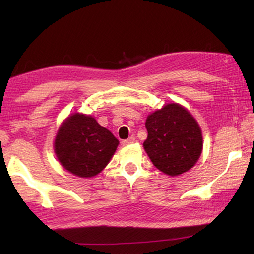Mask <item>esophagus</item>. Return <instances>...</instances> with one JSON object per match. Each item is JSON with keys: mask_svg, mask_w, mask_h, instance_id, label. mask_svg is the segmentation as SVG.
I'll list each match as a JSON object with an SVG mask.
<instances>
[{"mask_svg": "<svg viewBox=\"0 0 254 254\" xmlns=\"http://www.w3.org/2000/svg\"><path fill=\"white\" fill-rule=\"evenodd\" d=\"M135 142V138H134V137H129V138H128V139H125V140H123V145H124V146H126V145H129V144H132V143H134Z\"/></svg>", "mask_w": 254, "mask_h": 254, "instance_id": "obj_1", "label": "esophagus"}]
</instances>
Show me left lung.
<instances>
[{
	"label": "left lung",
	"mask_w": 254,
	"mask_h": 254,
	"mask_svg": "<svg viewBox=\"0 0 254 254\" xmlns=\"http://www.w3.org/2000/svg\"><path fill=\"white\" fill-rule=\"evenodd\" d=\"M144 149L157 168L168 176H180L196 164L202 151V135L190 112L169 103L147 117Z\"/></svg>",
	"instance_id": "left-lung-1"
}]
</instances>
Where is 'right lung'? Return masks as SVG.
Wrapping results in <instances>:
<instances>
[{
  "instance_id": "right-lung-1",
  "label": "right lung",
  "mask_w": 254,
  "mask_h": 254,
  "mask_svg": "<svg viewBox=\"0 0 254 254\" xmlns=\"http://www.w3.org/2000/svg\"><path fill=\"white\" fill-rule=\"evenodd\" d=\"M119 140L93 117L74 114L62 124L54 148L65 170L80 178L97 176L109 163Z\"/></svg>"
}]
</instances>
